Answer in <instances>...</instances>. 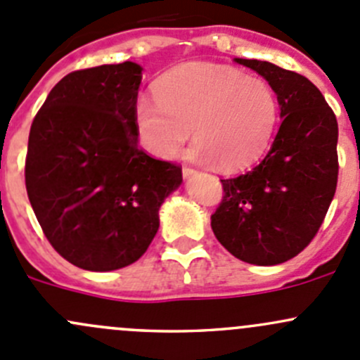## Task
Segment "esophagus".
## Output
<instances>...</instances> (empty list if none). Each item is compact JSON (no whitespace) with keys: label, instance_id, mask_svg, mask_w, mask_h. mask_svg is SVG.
<instances>
[{"label":"esophagus","instance_id":"obj_1","mask_svg":"<svg viewBox=\"0 0 360 360\" xmlns=\"http://www.w3.org/2000/svg\"><path fill=\"white\" fill-rule=\"evenodd\" d=\"M195 174H197V170L190 169V167H184V169H183V177H184V179H190V177H193Z\"/></svg>","mask_w":360,"mask_h":360}]
</instances>
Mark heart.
<instances>
[{
  "mask_svg": "<svg viewBox=\"0 0 360 360\" xmlns=\"http://www.w3.org/2000/svg\"><path fill=\"white\" fill-rule=\"evenodd\" d=\"M134 123L141 146L155 158L176 157L191 130V160L237 172L270 146L278 99L270 83L240 69L195 63L163 76L155 99L139 97Z\"/></svg>",
  "mask_w": 360,
  "mask_h": 360,
  "instance_id": "heart-1",
  "label": "heart"
}]
</instances>
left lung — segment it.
<instances>
[{"label": "left lung", "mask_w": 360, "mask_h": 360, "mask_svg": "<svg viewBox=\"0 0 360 360\" xmlns=\"http://www.w3.org/2000/svg\"><path fill=\"white\" fill-rule=\"evenodd\" d=\"M235 63L263 76L277 94L281 127L249 172L221 179L224 197L210 216L214 235L240 261L274 266L315 237L338 183V122L308 78L266 60Z\"/></svg>", "instance_id": "left-lung-1"}]
</instances>
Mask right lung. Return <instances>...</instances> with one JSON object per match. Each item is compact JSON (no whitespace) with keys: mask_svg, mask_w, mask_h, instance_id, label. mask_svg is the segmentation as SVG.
Returning <instances> with one entry per match:
<instances>
[{"mask_svg":"<svg viewBox=\"0 0 360 360\" xmlns=\"http://www.w3.org/2000/svg\"><path fill=\"white\" fill-rule=\"evenodd\" d=\"M143 68L104 64L64 76L31 125L25 188L43 233L75 266L136 263L157 235L179 167L139 148L134 108Z\"/></svg>","mask_w":360,"mask_h":360,"instance_id":"right-lung-1","label":"right lung"}]
</instances>
